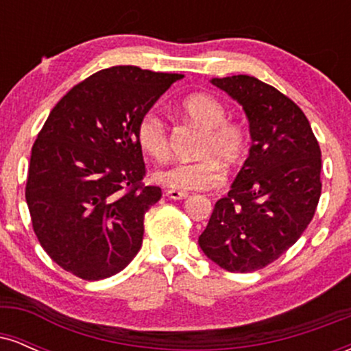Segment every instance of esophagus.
<instances>
[{
    "label": "esophagus",
    "instance_id": "obj_1",
    "mask_svg": "<svg viewBox=\"0 0 351 351\" xmlns=\"http://www.w3.org/2000/svg\"><path fill=\"white\" fill-rule=\"evenodd\" d=\"M165 195H167L170 199H184V198H188V193L186 191H181V189H173V188L167 189V193H165Z\"/></svg>",
    "mask_w": 351,
    "mask_h": 351
}]
</instances>
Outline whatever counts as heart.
Listing matches in <instances>:
<instances>
[{
  "mask_svg": "<svg viewBox=\"0 0 351 351\" xmlns=\"http://www.w3.org/2000/svg\"><path fill=\"white\" fill-rule=\"evenodd\" d=\"M180 110L189 120L204 128L196 153L201 158L178 162L155 173L158 183L173 189H213L223 184V165L236 168L249 153V134L243 123L228 119L223 100L206 92H196L180 102ZM140 148L156 162L170 156V135L163 119L155 110L140 115L135 127Z\"/></svg>",
  "mask_w": 351,
  "mask_h": 351,
  "instance_id": "b5f03b06",
  "label": "heart"
}]
</instances>
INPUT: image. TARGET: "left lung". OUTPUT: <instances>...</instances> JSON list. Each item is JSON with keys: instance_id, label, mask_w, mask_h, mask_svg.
I'll use <instances>...</instances> for the list:
<instances>
[{"instance_id": "1", "label": "left lung", "mask_w": 351, "mask_h": 351, "mask_svg": "<svg viewBox=\"0 0 351 351\" xmlns=\"http://www.w3.org/2000/svg\"><path fill=\"white\" fill-rule=\"evenodd\" d=\"M211 82L243 106L252 145L198 243L229 272L259 271L292 247L315 215L322 152L307 117L276 87L251 75Z\"/></svg>"}]
</instances>
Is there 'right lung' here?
Returning a JSON list of instances; mask_svg holds the SVG:
<instances>
[{"instance_id":"right-lung-1","label":"right lung","mask_w":351,"mask_h":351,"mask_svg":"<svg viewBox=\"0 0 351 351\" xmlns=\"http://www.w3.org/2000/svg\"><path fill=\"white\" fill-rule=\"evenodd\" d=\"M181 74L102 69L52 108L31 150L26 203L39 244L64 271L100 280L127 267L143 243L145 213L162 188L143 183L140 115Z\"/></svg>"}]
</instances>
